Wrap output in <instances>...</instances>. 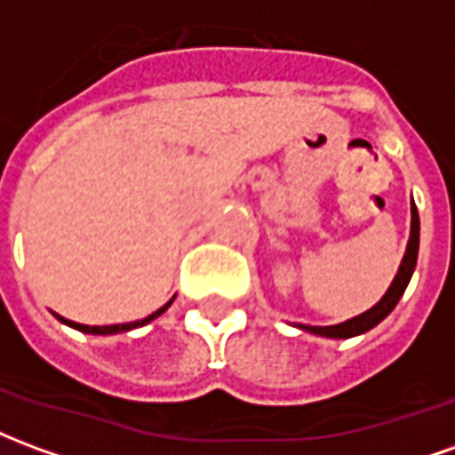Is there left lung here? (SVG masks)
<instances>
[{
    "label": "left lung",
    "instance_id": "1",
    "mask_svg": "<svg viewBox=\"0 0 455 455\" xmlns=\"http://www.w3.org/2000/svg\"><path fill=\"white\" fill-rule=\"evenodd\" d=\"M417 253H419V214H417V207H414V202H411L410 243H407V251H404V258H402L400 270H397V275L392 280L390 290L382 295L380 302L375 307H371L368 312H363V315L353 316L348 322H343V324L299 326V329H305V331L316 336H329V339H351V336L371 331L372 326H378L385 316L390 315L392 309H395V305L400 302V297L404 295V290L410 285L411 273H414V266H417Z\"/></svg>",
    "mask_w": 455,
    "mask_h": 455
}]
</instances>
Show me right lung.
I'll use <instances>...</instances> for the list:
<instances>
[{
    "mask_svg": "<svg viewBox=\"0 0 455 455\" xmlns=\"http://www.w3.org/2000/svg\"><path fill=\"white\" fill-rule=\"evenodd\" d=\"M175 299V297H172ZM172 299H170L168 305L160 307L158 312H153L150 316H146V319H140V322H131V324H114V326H87V324H77V322H68V319H63L60 316V322H65V324H70L73 329H77V331H84V334H100V336H107V334H121V331H131V329H136V326H143L148 324V322H153L156 316H160L165 309H168L170 305H172Z\"/></svg>",
    "mask_w": 455,
    "mask_h": 455,
    "instance_id": "obj_1",
    "label": "right lung"
}]
</instances>
